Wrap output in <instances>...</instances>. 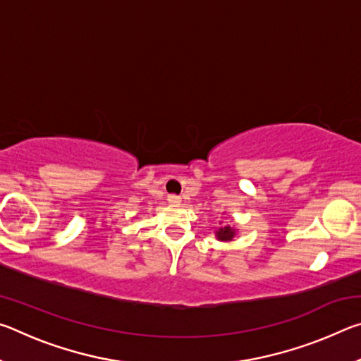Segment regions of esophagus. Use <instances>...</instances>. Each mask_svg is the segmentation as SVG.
Returning a JSON list of instances; mask_svg holds the SVG:
<instances>
[{"instance_id": "obj_1", "label": "esophagus", "mask_w": 361, "mask_h": 361, "mask_svg": "<svg viewBox=\"0 0 361 361\" xmlns=\"http://www.w3.org/2000/svg\"><path fill=\"white\" fill-rule=\"evenodd\" d=\"M167 200L170 204H173V205H178L180 202H181V197L180 195H176V194H170L169 197H167Z\"/></svg>"}]
</instances>
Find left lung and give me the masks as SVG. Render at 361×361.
I'll return each instance as SVG.
<instances>
[{"label": "left lung", "instance_id": "obj_1", "mask_svg": "<svg viewBox=\"0 0 361 361\" xmlns=\"http://www.w3.org/2000/svg\"><path fill=\"white\" fill-rule=\"evenodd\" d=\"M235 235V229H232L231 226H224V228H219L216 231V239L221 242H231Z\"/></svg>", "mask_w": 361, "mask_h": 361}]
</instances>
